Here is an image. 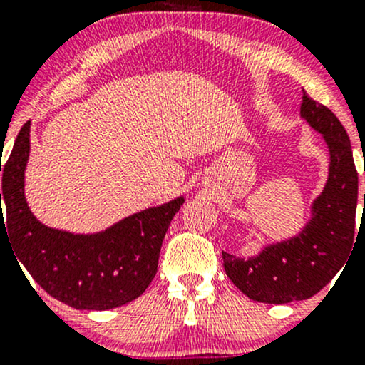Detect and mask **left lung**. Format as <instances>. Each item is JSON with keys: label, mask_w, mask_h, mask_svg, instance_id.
<instances>
[{"label": "left lung", "mask_w": 365, "mask_h": 365, "mask_svg": "<svg viewBox=\"0 0 365 365\" xmlns=\"http://www.w3.org/2000/svg\"><path fill=\"white\" fill-rule=\"evenodd\" d=\"M300 115L324 135L331 156L329 178L314 202L312 221L299 237L266 247L247 261L223 252L228 278L255 302L311 299L345 266L354 247L359 175L346 130L329 108L305 92Z\"/></svg>", "instance_id": "obj_1"}]
</instances>
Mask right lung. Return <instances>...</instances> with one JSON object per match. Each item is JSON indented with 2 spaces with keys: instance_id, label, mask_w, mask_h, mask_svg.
I'll return each mask as SVG.
<instances>
[{
  "instance_id": "add662e5",
  "label": "right lung",
  "mask_w": 365,
  "mask_h": 365,
  "mask_svg": "<svg viewBox=\"0 0 365 365\" xmlns=\"http://www.w3.org/2000/svg\"><path fill=\"white\" fill-rule=\"evenodd\" d=\"M29 132L27 121L16 135L10 158L3 166L0 163V233L1 228L8 230L16 262L24 264L43 290L73 309L106 311L135 300L156 276L163 238L183 199L125 217L98 235H72L48 228L29 211L24 197ZM1 200L7 206L6 220Z\"/></svg>"
}]
</instances>
